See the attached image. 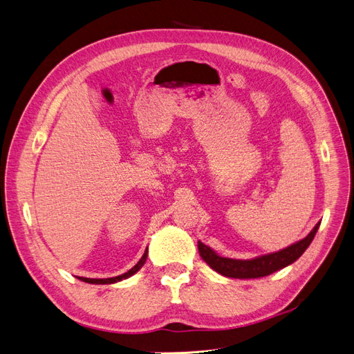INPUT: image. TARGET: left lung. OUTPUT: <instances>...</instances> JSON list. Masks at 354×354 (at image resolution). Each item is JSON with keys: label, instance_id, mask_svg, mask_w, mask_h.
Listing matches in <instances>:
<instances>
[{"label": "left lung", "instance_id": "1", "mask_svg": "<svg viewBox=\"0 0 354 354\" xmlns=\"http://www.w3.org/2000/svg\"><path fill=\"white\" fill-rule=\"evenodd\" d=\"M319 224L320 223H317L313 227V230L299 242L292 243L291 246H288V248L282 251L257 257V259H252V260H233V259H226V257H220L214 252L209 246H207L202 242H198V250L202 260L205 261L212 270L218 272L223 276L236 277V279L263 277L281 270L283 267L292 264L295 260H298L299 257L303 255V252L307 250V246L312 243L315 234L319 229Z\"/></svg>", "mask_w": 354, "mask_h": 354}]
</instances>
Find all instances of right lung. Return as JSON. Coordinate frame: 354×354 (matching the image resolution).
Listing matches in <instances>:
<instances>
[{"mask_svg":"<svg viewBox=\"0 0 354 354\" xmlns=\"http://www.w3.org/2000/svg\"><path fill=\"white\" fill-rule=\"evenodd\" d=\"M146 259H147V250H146V252L143 254V257L140 259V261H138L131 270H128L127 273H124V274H121V276H115V277H108V279H88V277H78L80 281H82V282H87V283H102V285H106V283H115V282H120V281H122V279H127V277H130V276H133L136 272H138L143 267V264L146 263Z\"/></svg>","mask_w":354,"mask_h":354,"instance_id":"add662e5","label":"right lung"}]
</instances>
